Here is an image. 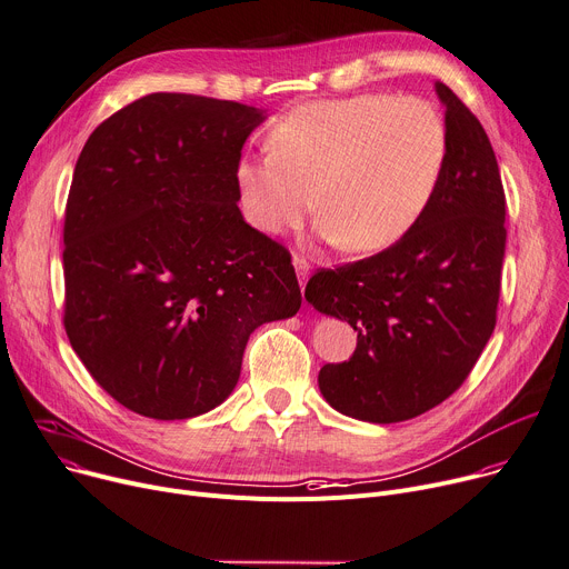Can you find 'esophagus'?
<instances>
[{
  "label": "esophagus",
  "instance_id": "esophagus-1",
  "mask_svg": "<svg viewBox=\"0 0 569 569\" xmlns=\"http://www.w3.org/2000/svg\"><path fill=\"white\" fill-rule=\"evenodd\" d=\"M293 269H296V273H298L300 287H305V282H308V278H310V261L305 259V257H300V254H296V257H293Z\"/></svg>",
  "mask_w": 569,
  "mask_h": 569
}]
</instances>
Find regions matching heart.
Returning <instances> with one entry per match:
<instances>
[{"instance_id": "obj_1", "label": "heart", "mask_w": 569, "mask_h": 569, "mask_svg": "<svg viewBox=\"0 0 569 569\" xmlns=\"http://www.w3.org/2000/svg\"><path fill=\"white\" fill-rule=\"evenodd\" d=\"M269 148L234 168L246 223L276 237L317 202L321 239L373 252L401 241L430 207L447 127L426 100L365 93L291 109L271 127Z\"/></svg>"}]
</instances>
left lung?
I'll use <instances>...</instances> for the list:
<instances>
[{
    "mask_svg": "<svg viewBox=\"0 0 569 569\" xmlns=\"http://www.w3.org/2000/svg\"><path fill=\"white\" fill-rule=\"evenodd\" d=\"M447 163L421 221L395 246L317 271L305 298L358 332L348 362L319 371L341 415L397 423L440 406L465 382L497 323L506 196L483 124L435 81Z\"/></svg>",
    "mask_w": 569,
    "mask_h": 569,
    "instance_id": "8db88e82",
    "label": "left lung"
}]
</instances>
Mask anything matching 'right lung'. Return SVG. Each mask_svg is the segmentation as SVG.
<instances>
[{
  "mask_svg": "<svg viewBox=\"0 0 569 569\" xmlns=\"http://www.w3.org/2000/svg\"><path fill=\"white\" fill-rule=\"evenodd\" d=\"M261 109L152 93L86 141L63 226L74 353L120 406L191 419L221 406L248 337L300 310L284 246L239 211L234 168Z\"/></svg>",
  "mask_w": 569,
  "mask_h": 569,
  "instance_id": "right-lung-1",
  "label": "right lung"
}]
</instances>
